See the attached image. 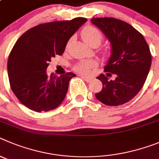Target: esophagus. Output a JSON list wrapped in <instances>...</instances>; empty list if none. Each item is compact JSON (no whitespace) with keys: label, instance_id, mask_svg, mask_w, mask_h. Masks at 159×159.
Here are the masks:
<instances>
[{"label":"esophagus","instance_id":"1","mask_svg":"<svg viewBox=\"0 0 159 159\" xmlns=\"http://www.w3.org/2000/svg\"><path fill=\"white\" fill-rule=\"evenodd\" d=\"M81 78H84V79H85V81H87V82H90V81H91L93 80V78H92V77L85 76V75H81Z\"/></svg>","mask_w":159,"mask_h":159}]
</instances>
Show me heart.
Listing matches in <instances>:
<instances>
[{"instance_id":"heart-1","label":"heart","mask_w":159,"mask_h":159,"mask_svg":"<svg viewBox=\"0 0 159 159\" xmlns=\"http://www.w3.org/2000/svg\"><path fill=\"white\" fill-rule=\"evenodd\" d=\"M81 37L83 40L91 46L94 42H98L99 43H101L102 39V34L94 27L88 26L85 27L81 31ZM96 66V63L93 61H82L77 64L74 69L81 74H88L90 70L95 68Z\"/></svg>"}]
</instances>
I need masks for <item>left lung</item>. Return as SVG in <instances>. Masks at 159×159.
Listing matches in <instances>:
<instances>
[{
	"label": "left lung",
	"instance_id": "8db88e82",
	"mask_svg": "<svg viewBox=\"0 0 159 159\" xmlns=\"http://www.w3.org/2000/svg\"><path fill=\"white\" fill-rule=\"evenodd\" d=\"M111 46V54L104 72L97 79L102 82L101 92L95 94L98 101L108 106H118L131 101L143 88L151 66L149 46L142 34L131 24L120 20L104 17L93 18ZM115 74L116 79L108 76Z\"/></svg>",
	"mask_w": 159,
	"mask_h": 159
}]
</instances>
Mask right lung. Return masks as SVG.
I'll return each instance as SVG.
<instances>
[{
  "instance_id": "obj_1",
  "label": "right lung",
  "mask_w": 159,
  "mask_h": 159,
  "mask_svg": "<svg viewBox=\"0 0 159 159\" xmlns=\"http://www.w3.org/2000/svg\"><path fill=\"white\" fill-rule=\"evenodd\" d=\"M87 21L77 17L71 20L39 24L24 32L10 52L8 75L12 92L24 106L41 112L59 106L68 91L69 72L48 76L51 58L62 55L70 37Z\"/></svg>"
}]
</instances>
